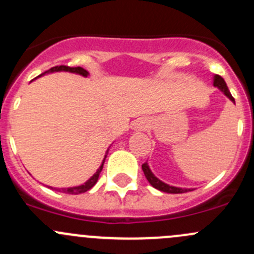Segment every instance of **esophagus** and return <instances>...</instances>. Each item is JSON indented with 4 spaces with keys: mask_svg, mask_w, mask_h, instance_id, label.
<instances>
[{
    "mask_svg": "<svg viewBox=\"0 0 254 254\" xmlns=\"http://www.w3.org/2000/svg\"><path fill=\"white\" fill-rule=\"evenodd\" d=\"M146 127H147V122H146V120H143V119L137 120V123L135 124V127H136V129H140V130H143Z\"/></svg>",
    "mask_w": 254,
    "mask_h": 254,
    "instance_id": "obj_1",
    "label": "esophagus"
}]
</instances>
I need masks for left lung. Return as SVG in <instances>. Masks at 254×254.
Returning <instances> with one entry per match:
<instances>
[{"label": "left lung", "mask_w": 254, "mask_h": 254, "mask_svg": "<svg viewBox=\"0 0 254 254\" xmlns=\"http://www.w3.org/2000/svg\"><path fill=\"white\" fill-rule=\"evenodd\" d=\"M214 86L217 87L220 91L224 92L225 96H226L227 98L230 99V101L234 102V103H235V98L231 96L229 88H227L226 82H225V79L222 78L221 76H219V75L214 76ZM142 171H143V173H145V177H146V179L148 181V183H150L151 186L153 187V188L158 189V190L165 191V193H170V194H179V193H187V191H191V189L178 188V187L170 186V184H167V183H165V182L160 181L157 177H155V175L151 172V170H150V167H148L147 162H145L142 165Z\"/></svg>", "instance_id": "left-lung-1"}]
</instances>
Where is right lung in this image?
<instances>
[{
	"mask_svg": "<svg viewBox=\"0 0 254 254\" xmlns=\"http://www.w3.org/2000/svg\"><path fill=\"white\" fill-rule=\"evenodd\" d=\"M59 71H68V72L78 73V75L84 76V77H87V76H88V72H87V71L84 70V68L79 67V66H78V67H70V66H65V65L55 66V67H51L50 70L45 71L44 73H49V72H59ZM44 73H42V75H44ZM42 75H40V76H42ZM107 153H108V151H107ZM106 157H107V155L104 156L103 162H102L101 167H99L98 170H97V172L94 173V175L92 176L91 178H89L88 181L86 182V183L82 184V186L71 187V188H53V187H49V188L55 189V190L61 191V193H66V194H81V193H84V191L89 190V189H91L92 187H93L94 184L97 183V181H98L99 173H101L102 170H103V165H104V161H106Z\"/></svg>",
	"mask_w": 254,
	"mask_h": 254,
	"instance_id": "1",
	"label": "right lung"
}]
</instances>
